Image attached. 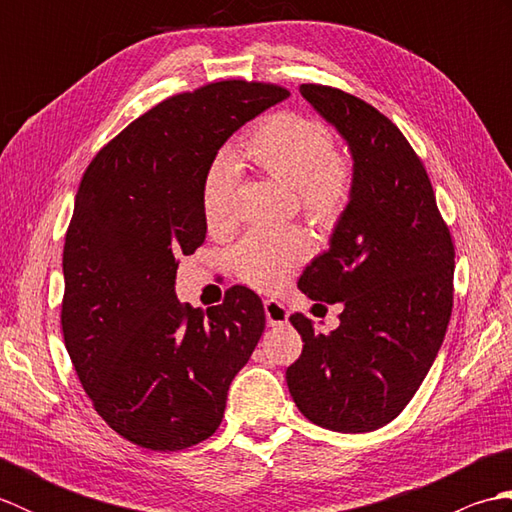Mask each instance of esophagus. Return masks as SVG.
Returning a JSON list of instances; mask_svg holds the SVG:
<instances>
[{
	"label": "esophagus",
	"mask_w": 512,
	"mask_h": 512,
	"mask_svg": "<svg viewBox=\"0 0 512 512\" xmlns=\"http://www.w3.org/2000/svg\"><path fill=\"white\" fill-rule=\"evenodd\" d=\"M264 310H266V321H268V325H273V328H275V325H284L288 321V310H286L284 303H279L275 299H268L264 303Z\"/></svg>",
	"instance_id": "1"
}]
</instances>
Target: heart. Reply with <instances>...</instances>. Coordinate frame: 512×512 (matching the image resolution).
<instances>
[{"mask_svg": "<svg viewBox=\"0 0 512 512\" xmlns=\"http://www.w3.org/2000/svg\"><path fill=\"white\" fill-rule=\"evenodd\" d=\"M242 158L257 171L288 184L297 209L319 228H334L350 209L356 191L352 158L334 149V134L317 116L281 110L268 114L242 138ZM200 206L211 233L235 222V176L217 162L202 180ZM310 255V237L299 226L257 231L233 250V266L246 284L275 290Z\"/></svg>", "mask_w": 512, "mask_h": 512, "instance_id": "1", "label": "heart"}]
</instances>
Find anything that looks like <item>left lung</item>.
I'll return each instance as SVG.
<instances>
[{"mask_svg":"<svg viewBox=\"0 0 512 512\" xmlns=\"http://www.w3.org/2000/svg\"><path fill=\"white\" fill-rule=\"evenodd\" d=\"M301 94L350 143L356 191L330 250L299 279L310 299L343 301L341 325L317 334L292 314L303 350L286 380L310 422L367 433L409 405L436 361L453 310L455 246L427 169L385 114L332 85L303 83Z\"/></svg>","mask_w":512,"mask_h":512,"instance_id":"8db88e82","label":"left lung"}]
</instances>
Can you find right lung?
Segmentation results:
<instances>
[{
    "label": "right lung",
    "mask_w": 512,
    "mask_h": 512,
    "mask_svg": "<svg viewBox=\"0 0 512 512\" xmlns=\"http://www.w3.org/2000/svg\"><path fill=\"white\" fill-rule=\"evenodd\" d=\"M288 94L228 79L169 96L83 173L63 244V341L96 413L138 447L182 451L211 438L266 328L246 286L202 312L173 284L180 257L204 242L200 189L217 149Z\"/></svg>",
    "instance_id": "1"
}]
</instances>
